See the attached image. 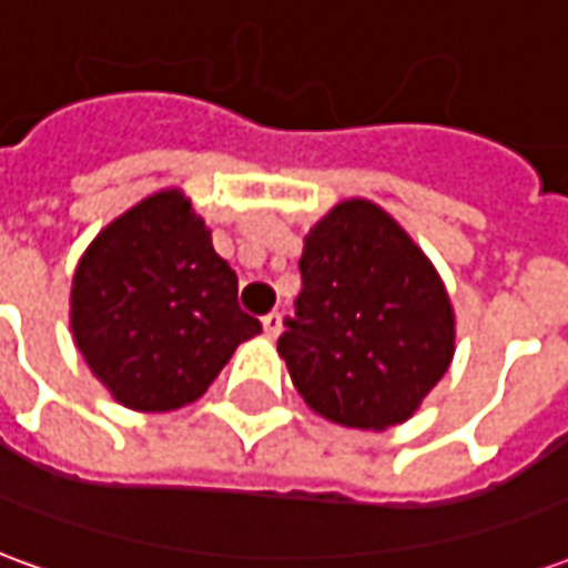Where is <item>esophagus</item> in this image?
Returning <instances> with one entry per match:
<instances>
[{
	"instance_id": "1",
	"label": "esophagus",
	"mask_w": 568,
	"mask_h": 568,
	"mask_svg": "<svg viewBox=\"0 0 568 568\" xmlns=\"http://www.w3.org/2000/svg\"><path fill=\"white\" fill-rule=\"evenodd\" d=\"M261 325H264V334H267L271 341H276L280 332H283V313H276V310H273V313H267V316L261 320Z\"/></svg>"
}]
</instances>
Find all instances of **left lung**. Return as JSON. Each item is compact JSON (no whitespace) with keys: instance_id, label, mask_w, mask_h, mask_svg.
<instances>
[{"instance_id":"obj_1","label":"left lung","mask_w":568,"mask_h":568,"mask_svg":"<svg viewBox=\"0 0 568 568\" xmlns=\"http://www.w3.org/2000/svg\"><path fill=\"white\" fill-rule=\"evenodd\" d=\"M453 341L447 288L389 212L356 197L313 224L276 349L320 417L374 432L405 423L450 368Z\"/></svg>"}]
</instances>
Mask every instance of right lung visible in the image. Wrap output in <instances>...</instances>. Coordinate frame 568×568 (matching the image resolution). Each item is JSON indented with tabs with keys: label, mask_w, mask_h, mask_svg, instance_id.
Masks as SVG:
<instances>
[{
	"label": "right lung",
	"mask_w": 568,
	"mask_h": 568,
	"mask_svg": "<svg viewBox=\"0 0 568 568\" xmlns=\"http://www.w3.org/2000/svg\"><path fill=\"white\" fill-rule=\"evenodd\" d=\"M69 322L93 377L142 414L197 402L236 346L261 332L179 187L100 231L72 276Z\"/></svg>",
	"instance_id": "right-lung-1"
}]
</instances>
